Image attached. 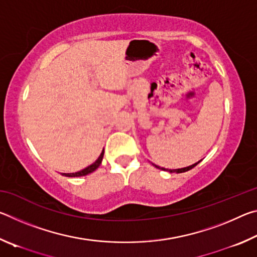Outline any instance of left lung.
I'll list each match as a JSON object with an SVG mask.
<instances>
[{"mask_svg": "<svg viewBox=\"0 0 257 257\" xmlns=\"http://www.w3.org/2000/svg\"><path fill=\"white\" fill-rule=\"evenodd\" d=\"M199 163V161L197 163H195V164H193V165H189V167H186V168H181V169H175V170H169V169H164V168H160V167H158V165H155V164H153V165H155V168H158V169H161V170H164V171H169V172H177V173H181V172H186V171H188V170H190V169H193L194 167H196V165Z\"/></svg>", "mask_w": 257, "mask_h": 257, "instance_id": "1", "label": "left lung"}]
</instances>
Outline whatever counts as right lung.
Listing matches in <instances>:
<instances>
[{"label": "right lung", "mask_w": 257, "mask_h": 257, "mask_svg": "<svg viewBox=\"0 0 257 257\" xmlns=\"http://www.w3.org/2000/svg\"><path fill=\"white\" fill-rule=\"evenodd\" d=\"M103 155H104V150L102 151L101 155L98 156V159L95 161L93 164H90L89 167H87L85 169H82L81 171H78V172H72V173H62V176H66V177H81V176H86V175H89V173L94 172L96 169L99 167V164L102 163V160H103Z\"/></svg>", "instance_id": "1"}]
</instances>
